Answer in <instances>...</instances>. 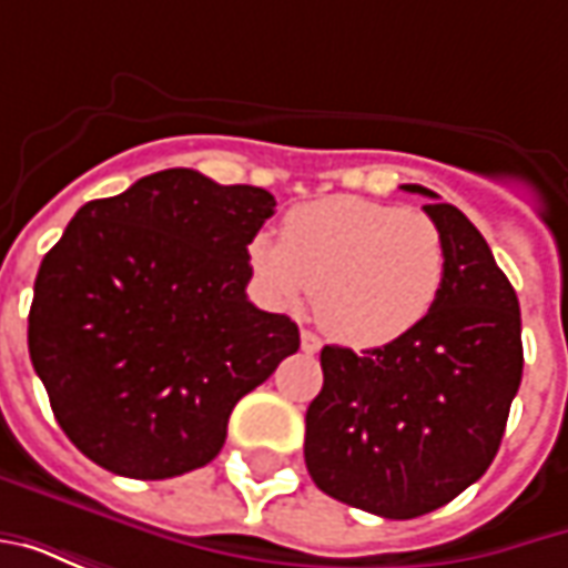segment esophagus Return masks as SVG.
Instances as JSON below:
<instances>
[{
	"label": "esophagus",
	"instance_id": "34e87169",
	"mask_svg": "<svg viewBox=\"0 0 568 568\" xmlns=\"http://www.w3.org/2000/svg\"><path fill=\"white\" fill-rule=\"evenodd\" d=\"M301 349L313 356V353H320L322 349V341L313 332H301Z\"/></svg>",
	"mask_w": 568,
	"mask_h": 568
}]
</instances>
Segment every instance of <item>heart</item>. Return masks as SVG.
<instances>
[{
    "instance_id": "b5f03b06",
    "label": "heart",
    "mask_w": 568,
    "mask_h": 568,
    "mask_svg": "<svg viewBox=\"0 0 568 568\" xmlns=\"http://www.w3.org/2000/svg\"><path fill=\"white\" fill-rule=\"evenodd\" d=\"M255 280L280 307L313 295L316 320L349 346H386L426 320L444 285L447 246L428 215L337 194L295 206L280 243H248Z\"/></svg>"
}]
</instances>
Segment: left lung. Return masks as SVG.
<instances>
[{"mask_svg":"<svg viewBox=\"0 0 568 568\" xmlns=\"http://www.w3.org/2000/svg\"><path fill=\"white\" fill-rule=\"evenodd\" d=\"M447 246L435 307L393 344L322 349L304 459L332 499L410 520L456 499L499 453L524 377L520 304L475 224L423 185H402Z\"/></svg>","mask_w":568,"mask_h":568,"instance_id":"8db88e82","label":"left lung"}]
</instances>
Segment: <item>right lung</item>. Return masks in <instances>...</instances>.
Masks as SVG:
<instances>
[{
	"label": "right lung",
	"mask_w": 568,
	"mask_h": 568,
	"mask_svg": "<svg viewBox=\"0 0 568 568\" xmlns=\"http://www.w3.org/2000/svg\"><path fill=\"white\" fill-rule=\"evenodd\" d=\"M271 191L161 170L84 203L42 258L30 358L67 438L105 471L163 480L212 463L231 410L297 353L246 297Z\"/></svg>",
	"instance_id": "1"
}]
</instances>
